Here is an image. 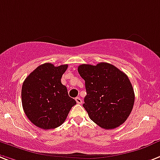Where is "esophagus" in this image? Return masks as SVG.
Instances as JSON below:
<instances>
[{"instance_id": "esophagus-1", "label": "esophagus", "mask_w": 160, "mask_h": 160, "mask_svg": "<svg viewBox=\"0 0 160 160\" xmlns=\"http://www.w3.org/2000/svg\"><path fill=\"white\" fill-rule=\"evenodd\" d=\"M76 101L78 104H81V103H82V100H81V98H76Z\"/></svg>"}]
</instances>
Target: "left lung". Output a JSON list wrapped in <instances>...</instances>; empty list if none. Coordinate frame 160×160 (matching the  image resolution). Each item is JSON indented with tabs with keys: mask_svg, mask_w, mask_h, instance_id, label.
I'll use <instances>...</instances> for the list:
<instances>
[{
	"mask_svg": "<svg viewBox=\"0 0 160 160\" xmlns=\"http://www.w3.org/2000/svg\"><path fill=\"white\" fill-rule=\"evenodd\" d=\"M78 72L85 81L83 107L92 121L105 129L117 128L128 119L134 104V91L125 73L112 64H82Z\"/></svg>",
	"mask_w": 160,
	"mask_h": 160,
	"instance_id": "left-lung-1",
	"label": "left lung"
}]
</instances>
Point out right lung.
I'll list each match as a JSON object with an SVG mask.
<instances>
[{
  "label": "right lung",
  "mask_w": 160,
  "mask_h": 160,
  "mask_svg": "<svg viewBox=\"0 0 160 160\" xmlns=\"http://www.w3.org/2000/svg\"><path fill=\"white\" fill-rule=\"evenodd\" d=\"M68 68V64L55 67L44 63L23 81L21 93L23 111L29 120L42 129H53L62 125L76 104L61 82Z\"/></svg>",
  "instance_id": "obj_1"
}]
</instances>
